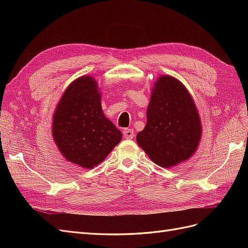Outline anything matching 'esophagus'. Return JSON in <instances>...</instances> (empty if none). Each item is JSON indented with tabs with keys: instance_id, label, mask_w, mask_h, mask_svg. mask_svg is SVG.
I'll use <instances>...</instances> for the list:
<instances>
[{
	"instance_id": "obj_1",
	"label": "esophagus",
	"mask_w": 248,
	"mask_h": 248,
	"mask_svg": "<svg viewBox=\"0 0 248 248\" xmlns=\"http://www.w3.org/2000/svg\"><path fill=\"white\" fill-rule=\"evenodd\" d=\"M123 136H124V138L127 139V140L133 139V137H134L133 130H132V129H127V128L124 129V130H123Z\"/></svg>"
}]
</instances>
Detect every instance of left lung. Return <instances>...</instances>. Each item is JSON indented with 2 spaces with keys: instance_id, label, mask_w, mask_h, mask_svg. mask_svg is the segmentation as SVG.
Masks as SVG:
<instances>
[{
  "instance_id": "1",
  "label": "left lung",
  "mask_w": 248,
  "mask_h": 248,
  "mask_svg": "<svg viewBox=\"0 0 248 248\" xmlns=\"http://www.w3.org/2000/svg\"><path fill=\"white\" fill-rule=\"evenodd\" d=\"M199 110L188 90L163 74L153 84L147 124L137 134L138 145L154 163L170 169L191 158L202 138Z\"/></svg>"
}]
</instances>
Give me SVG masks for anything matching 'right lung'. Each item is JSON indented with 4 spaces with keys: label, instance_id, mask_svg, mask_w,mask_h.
Instances as JSON below:
<instances>
[{
    "label": "right lung",
    "instance_id": "1",
    "mask_svg": "<svg viewBox=\"0 0 248 248\" xmlns=\"http://www.w3.org/2000/svg\"><path fill=\"white\" fill-rule=\"evenodd\" d=\"M51 136L67 161L82 169L98 166L122 140V132L104 116L96 79L82 76L67 87L58 102Z\"/></svg>",
    "mask_w": 248,
    "mask_h": 248
}]
</instances>
